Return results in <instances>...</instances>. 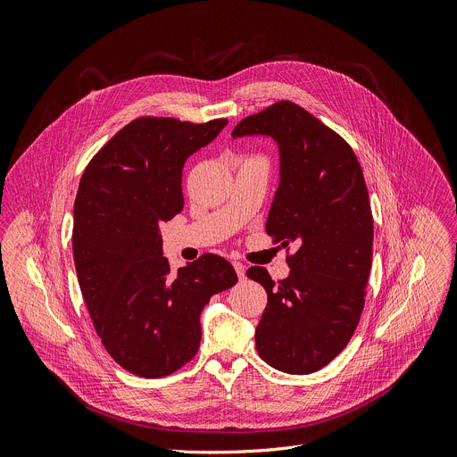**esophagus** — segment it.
<instances>
[{"instance_id":"1","label":"esophagus","mask_w":457,"mask_h":457,"mask_svg":"<svg viewBox=\"0 0 457 457\" xmlns=\"http://www.w3.org/2000/svg\"><path fill=\"white\" fill-rule=\"evenodd\" d=\"M232 264H234V270H236V273H237L239 281H243V279L246 278V266H245L243 262H239V261H234Z\"/></svg>"}]
</instances>
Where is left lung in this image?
Instances as JSON below:
<instances>
[{"instance_id":"left-lung-1","label":"left lung","mask_w":457,"mask_h":457,"mask_svg":"<svg viewBox=\"0 0 457 457\" xmlns=\"http://www.w3.org/2000/svg\"><path fill=\"white\" fill-rule=\"evenodd\" d=\"M232 137L278 144L279 187L266 232L297 246L279 283L261 266L246 271L268 294L257 353L283 373H315L347 345L363 310L373 216L361 167L344 138L288 101L243 119Z\"/></svg>"}]
</instances>
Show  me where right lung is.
<instances>
[{
  "mask_svg": "<svg viewBox=\"0 0 457 457\" xmlns=\"http://www.w3.org/2000/svg\"><path fill=\"white\" fill-rule=\"evenodd\" d=\"M228 124L142 117L84 169L73 205L79 287L106 351L126 371L160 378L196 354L200 315L237 283L232 264L205 253L172 271L160 225L184 209L181 170Z\"/></svg>",
  "mask_w": 457,
  "mask_h": 457,
  "instance_id": "add662e5",
  "label": "right lung"
}]
</instances>
